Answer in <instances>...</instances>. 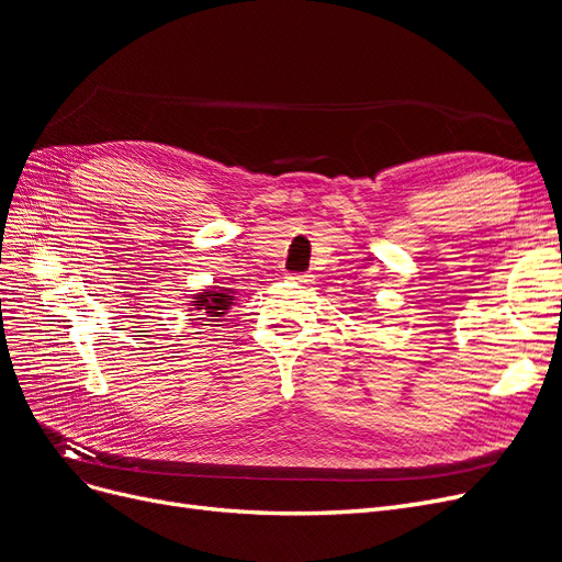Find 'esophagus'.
<instances>
[{"instance_id":"34e87169","label":"esophagus","mask_w":562,"mask_h":562,"mask_svg":"<svg viewBox=\"0 0 562 562\" xmlns=\"http://www.w3.org/2000/svg\"><path fill=\"white\" fill-rule=\"evenodd\" d=\"M291 281H295V283H300V285H312V283H314V277L307 274V271H302V274H293Z\"/></svg>"}]
</instances>
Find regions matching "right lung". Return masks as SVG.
Instances as JSON below:
<instances>
[{"label":"right lung","instance_id":"right-lung-1","mask_svg":"<svg viewBox=\"0 0 562 562\" xmlns=\"http://www.w3.org/2000/svg\"><path fill=\"white\" fill-rule=\"evenodd\" d=\"M229 304L232 295L217 291H206L194 297V310H199L203 316H223L229 310ZM203 326H209V323H203Z\"/></svg>","mask_w":562,"mask_h":562}]
</instances>
